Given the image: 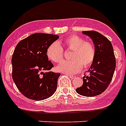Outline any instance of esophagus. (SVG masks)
Here are the masks:
<instances>
[{
  "instance_id": "34e87169",
  "label": "esophagus",
  "mask_w": 126,
  "mask_h": 126,
  "mask_svg": "<svg viewBox=\"0 0 126 126\" xmlns=\"http://www.w3.org/2000/svg\"><path fill=\"white\" fill-rule=\"evenodd\" d=\"M68 77H70V78H71V79H75V76H73V75H68Z\"/></svg>"
}]
</instances>
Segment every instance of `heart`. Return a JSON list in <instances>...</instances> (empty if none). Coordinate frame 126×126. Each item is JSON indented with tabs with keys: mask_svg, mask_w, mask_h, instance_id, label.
Masks as SVG:
<instances>
[{
	"mask_svg": "<svg viewBox=\"0 0 126 126\" xmlns=\"http://www.w3.org/2000/svg\"><path fill=\"white\" fill-rule=\"evenodd\" d=\"M63 44L71 49V61H63L57 66V71L73 75L78 73L83 68H88L92 64L95 55V50L92 43L85 42L81 37L72 35L65 38ZM47 56L53 62H60L63 58V49L58 42H53L47 49Z\"/></svg>",
	"mask_w": 126,
	"mask_h": 126,
	"instance_id": "b5f03b06",
	"label": "heart"
}]
</instances>
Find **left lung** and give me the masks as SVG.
Segmentation results:
<instances>
[{
  "mask_svg": "<svg viewBox=\"0 0 126 126\" xmlns=\"http://www.w3.org/2000/svg\"><path fill=\"white\" fill-rule=\"evenodd\" d=\"M92 40L95 50V58L88 71L90 75L82 77L83 84L76 89L77 93L86 97H94L106 90L112 80L116 68V60L109 40L95 31H82Z\"/></svg>",
  "mask_w": 126,
  "mask_h": 126,
  "instance_id": "obj_1",
  "label": "left lung"
}]
</instances>
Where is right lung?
Wrapping results in <instances>:
<instances>
[{
  "instance_id": "right-lung-1",
  "label": "right lung",
  "mask_w": 126,
  "mask_h": 126,
  "mask_svg": "<svg viewBox=\"0 0 126 126\" xmlns=\"http://www.w3.org/2000/svg\"><path fill=\"white\" fill-rule=\"evenodd\" d=\"M59 37L35 33L20 41L12 58V78L25 97L44 100L55 92L60 73L50 71L53 64L48 60L47 49Z\"/></svg>"
}]
</instances>
